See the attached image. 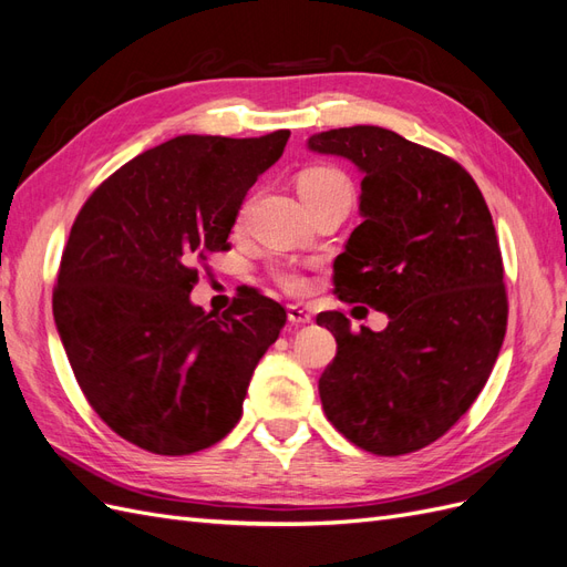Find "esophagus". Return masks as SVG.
<instances>
[{"instance_id": "1", "label": "esophagus", "mask_w": 567, "mask_h": 567, "mask_svg": "<svg viewBox=\"0 0 567 567\" xmlns=\"http://www.w3.org/2000/svg\"><path fill=\"white\" fill-rule=\"evenodd\" d=\"M287 318L291 324H308L310 320H313V316L308 313V308H301V306H289Z\"/></svg>"}]
</instances>
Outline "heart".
Masks as SVG:
<instances>
[{
    "instance_id": "1",
    "label": "heart",
    "mask_w": 567,
    "mask_h": 567,
    "mask_svg": "<svg viewBox=\"0 0 567 567\" xmlns=\"http://www.w3.org/2000/svg\"><path fill=\"white\" fill-rule=\"evenodd\" d=\"M299 193L303 197V203H318L322 197H330V195H339L346 193L351 195V181L346 178L343 172L334 169V167H310L306 172L299 174ZM245 216V207L240 209V216ZM276 280L289 289V291H301L303 289V278L299 276L297 270L291 268H276Z\"/></svg>"
}]
</instances>
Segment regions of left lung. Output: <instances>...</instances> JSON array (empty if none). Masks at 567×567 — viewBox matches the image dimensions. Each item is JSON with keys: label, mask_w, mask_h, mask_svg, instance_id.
Instances as JSON below:
<instances>
[{"label": "left lung", "mask_w": 567, "mask_h": 567, "mask_svg": "<svg viewBox=\"0 0 567 567\" xmlns=\"http://www.w3.org/2000/svg\"><path fill=\"white\" fill-rule=\"evenodd\" d=\"M308 148L364 174V221L334 261V289L389 316L383 332H351L339 310L318 316L337 339L318 381L322 410L372 454L422 450L473 405L506 334L504 264L485 197L460 162L381 126L322 132Z\"/></svg>", "instance_id": "8db88e82"}]
</instances>
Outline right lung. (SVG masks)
I'll return each mask as SVG.
<instances>
[{"label":"right lung","instance_id":"obj_1","mask_svg":"<svg viewBox=\"0 0 567 567\" xmlns=\"http://www.w3.org/2000/svg\"><path fill=\"white\" fill-rule=\"evenodd\" d=\"M287 138L176 136L107 176L72 224L53 320L89 405L141 450L193 454L240 422L287 313L245 289L216 316L190 291L209 254L230 249L237 209Z\"/></svg>","mask_w":567,"mask_h":567}]
</instances>
